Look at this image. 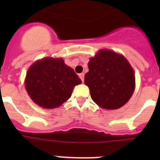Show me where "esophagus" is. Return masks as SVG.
Listing matches in <instances>:
<instances>
[{
    "instance_id": "obj_1",
    "label": "esophagus",
    "mask_w": 160,
    "mask_h": 160,
    "mask_svg": "<svg viewBox=\"0 0 160 160\" xmlns=\"http://www.w3.org/2000/svg\"><path fill=\"white\" fill-rule=\"evenodd\" d=\"M79 78H81V80L82 82H84V73H79Z\"/></svg>"
}]
</instances>
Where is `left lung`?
Here are the masks:
<instances>
[{"mask_svg": "<svg viewBox=\"0 0 160 160\" xmlns=\"http://www.w3.org/2000/svg\"><path fill=\"white\" fill-rule=\"evenodd\" d=\"M84 82L93 101L100 107L114 110L122 107L132 96L135 87L134 70L121 54L101 49L88 63Z\"/></svg>", "mask_w": 160, "mask_h": 160, "instance_id": "8db88e82", "label": "left lung"}]
</instances>
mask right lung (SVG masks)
Returning a JSON list of instances; mask_svg holds the SVG:
<instances>
[{
	"label": "right lung",
	"mask_w": 160,
	"mask_h": 160,
	"mask_svg": "<svg viewBox=\"0 0 160 160\" xmlns=\"http://www.w3.org/2000/svg\"><path fill=\"white\" fill-rule=\"evenodd\" d=\"M81 79L62 58H45L37 61L28 70L25 89L31 99L42 108L60 107L70 98Z\"/></svg>",
	"instance_id": "right-lung-1"
}]
</instances>
